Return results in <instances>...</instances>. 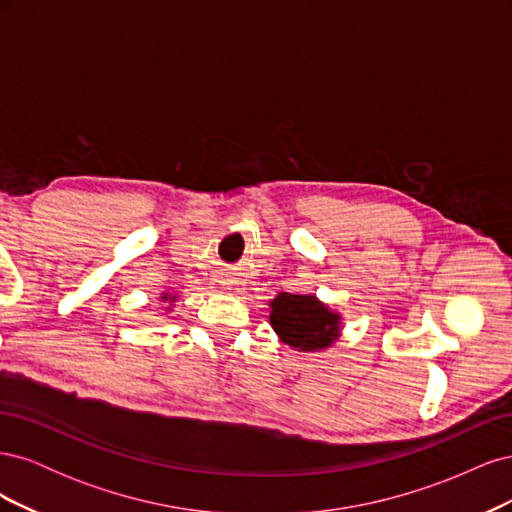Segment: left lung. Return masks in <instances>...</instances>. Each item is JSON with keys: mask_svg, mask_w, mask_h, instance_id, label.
<instances>
[{"mask_svg": "<svg viewBox=\"0 0 512 512\" xmlns=\"http://www.w3.org/2000/svg\"><path fill=\"white\" fill-rule=\"evenodd\" d=\"M271 327L290 348L316 352L329 348L339 337V314L312 294L280 292L269 303Z\"/></svg>", "mask_w": 512, "mask_h": 512, "instance_id": "left-lung-1", "label": "left lung"}]
</instances>
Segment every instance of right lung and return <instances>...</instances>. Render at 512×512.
Returning <instances> with one entry per match:
<instances>
[{"instance_id":"obj_1","label":"right lung","mask_w":512,"mask_h":512,"mask_svg":"<svg viewBox=\"0 0 512 512\" xmlns=\"http://www.w3.org/2000/svg\"><path fill=\"white\" fill-rule=\"evenodd\" d=\"M164 301H168V299H175V297H168V294H164V297H162Z\"/></svg>"}]
</instances>
